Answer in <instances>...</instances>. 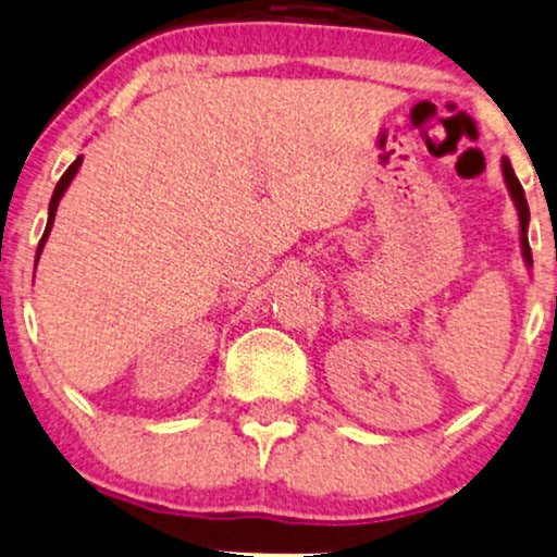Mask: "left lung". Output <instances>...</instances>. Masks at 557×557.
Masks as SVG:
<instances>
[{
	"mask_svg": "<svg viewBox=\"0 0 557 557\" xmlns=\"http://www.w3.org/2000/svg\"><path fill=\"white\" fill-rule=\"evenodd\" d=\"M502 174H504V185H506V189H509V197H511L513 208H517V215H519V249H522L524 267L527 270H532V249H530V238H527V228H530V208H527L524 189H522V185H519L517 174H513L511 161L506 157L502 159Z\"/></svg>",
	"mask_w": 557,
	"mask_h": 557,
	"instance_id": "1",
	"label": "left lung"
}]
</instances>
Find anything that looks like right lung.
Masks as SVG:
<instances>
[{
	"label": "right lung",
	"mask_w": 557,
	"mask_h": 557,
	"mask_svg": "<svg viewBox=\"0 0 557 557\" xmlns=\"http://www.w3.org/2000/svg\"><path fill=\"white\" fill-rule=\"evenodd\" d=\"M82 159H84V157H76V159H74V164L69 166L66 172H63V177L59 180V185H55V189H53V197H51V202H48V223H46L44 238H40V244H38V251H35V267H38V259H40V255H44V246H46V242H48V236H51V228H53V218H55V210H59V202H61V197H63V193H66V189H69V185H72V182H74L76 172H79V166H82Z\"/></svg>",
	"instance_id": "add662e5"
}]
</instances>
